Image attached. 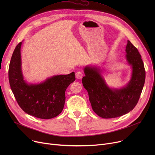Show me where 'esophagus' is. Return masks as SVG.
I'll use <instances>...</instances> for the list:
<instances>
[{
    "label": "esophagus",
    "instance_id": "34e87169",
    "mask_svg": "<svg viewBox=\"0 0 155 155\" xmlns=\"http://www.w3.org/2000/svg\"><path fill=\"white\" fill-rule=\"evenodd\" d=\"M83 76H84L83 73L81 72V71H77L75 73V77L78 79H81L83 77Z\"/></svg>",
    "mask_w": 155,
    "mask_h": 155
}]
</instances>
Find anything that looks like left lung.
<instances>
[{
    "instance_id": "obj_1",
    "label": "left lung",
    "mask_w": 155,
    "mask_h": 155,
    "mask_svg": "<svg viewBox=\"0 0 155 155\" xmlns=\"http://www.w3.org/2000/svg\"><path fill=\"white\" fill-rule=\"evenodd\" d=\"M126 58L131 67V76L124 87H109L99 66L87 65L84 68L82 84L88 94L93 110L101 117L115 118L132 110L140 97L145 81V70L137 49L127 40Z\"/></svg>"
}]
</instances>
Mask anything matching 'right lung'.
<instances>
[{"label": "right lung", "instance_id": "add662e5", "mask_svg": "<svg viewBox=\"0 0 155 155\" xmlns=\"http://www.w3.org/2000/svg\"><path fill=\"white\" fill-rule=\"evenodd\" d=\"M16 46L9 68V80L12 93L20 107L28 114L49 119L62 112L65 91L75 80V72L68 75H54L37 84L28 83L22 71L21 48Z\"/></svg>", "mask_w": 155, "mask_h": 155}]
</instances>
